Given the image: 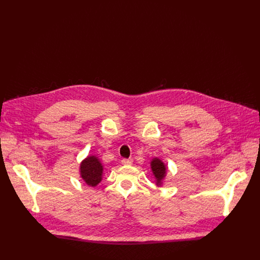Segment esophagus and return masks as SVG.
<instances>
[{
  "label": "esophagus",
  "mask_w": 260,
  "mask_h": 260,
  "mask_svg": "<svg viewBox=\"0 0 260 260\" xmlns=\"http://www.w3.org/2000/svg\"><path fill=\"white\" fill-rule=\"evenodd\" d=\"M121 162H122L123 165H132V164H133V159H127V158H123V159L121 160Z\"/></svg>",
  "instance_id": "1"
}]
</instances>
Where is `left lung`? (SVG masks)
Wrapping results in <instances>:
<instances>
[{
  "instance_id": "8db88e82",
  "label": "left lung",
  "mask_w": 260,
  "mask_h": 260,
  "mask_svg": "<svg viewBox=\"0 0 260 260\" xmlns=\"http://www.w3.org/2000/svg\"><path fill=\"white\" fill-rule=\"evenodd\" d=\"M151 169H152V172L157 180V183L159 184L160 181L165 178L166 176V171H167V168L166 166L164 165V162L158 159V158H154L151 162Z\"/></svg>"
}]
</instances>
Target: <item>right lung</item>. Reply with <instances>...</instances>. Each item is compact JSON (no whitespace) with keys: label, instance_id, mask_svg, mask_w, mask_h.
I'll use <instances>...</instances> for the list:
<instances>
[{"label":"right lung","instance_id":"add662e5","mask_svg":"<svg viewBox=\"0 0 260 260\" xmlns=\"http://www.w3.org/2000/svg\"><path fill=\"white\" fill-rule=\"evenodd\" d=\"M82 179L90 186H95L102 180L103 166L95 156H88L80 167Z\"/></svg>","mask_w":260,"mask_h":260}]
</instances>
